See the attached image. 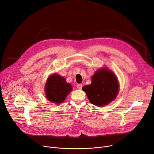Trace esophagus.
I'll return each mask as SVG.
<instances>
[{
  "mask_svg": "<svg viewBox=\"0 0 154 154\" xmlns=\"http://www.w3.org/2000/svg\"><path fill=\"white\" fill-rule=\"evenodd\" d=\"M76 87L78 89H82V85L81 84H78L76 85Z\"/></svg>",
  "mask_w": 154,
  "mask_h": 154,
  "instance_id": "obj_1",
  "label": "esophagus"
}]
</instances>
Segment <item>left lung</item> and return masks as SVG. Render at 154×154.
<instances>
[{"label": "left lung", "instance_id": "1", "mask_svg": "<svg viewBox=\"0 0 154 154\" xmlns=\"http://www.w3.org/2000/svg\"><path fill=\"white\" fill-rule=\"evenodd\" d=\"M91 79V84L82 88L91 103L103 107L116 98L119 91V83L113 72L104 67L97 71Z\"/></svg>", "mask_w": 154, "mask_h": 154}]
</instances>
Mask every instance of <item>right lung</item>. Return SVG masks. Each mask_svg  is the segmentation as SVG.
<instances>
[{"mask_svg":"<svg viewBox=\"0 0 154 154\" xmlns=\"http://www.w3.org/2000/svg\"><path fill=\"white\" fill-rule=\"evenodd\" d=\"M72 90L71 84L66 82L65 78L56 73L48 78L45 85L47 99L56 104L63 102Z\"/></svg>","mask_w":154,"mask_h":154,"instance_id":"right-lung-1","label":"right lung"}]
</instances>
